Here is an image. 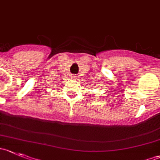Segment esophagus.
I'll use <instances>...</instances> for the list:
<instances>
[{"mask_svg":"<svg viewBox=\"0 0 160 160\" xmlns=\"http://www.w3.org/2000/svg\"><path fill=\"white\" fill-rule=\"evenodd\" d=\"M72 78L76 79V78H77V76H72Z\"/></svg>","mask_w":160,"mask_h":160,"instance_id":"34e87169","label":"esophagus"}]
</instances>
